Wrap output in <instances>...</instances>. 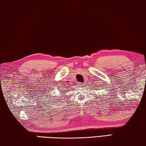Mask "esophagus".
<instances>
[{
  "label": "esophagus",
  "instance_id": "esophagus-1",
  "mask_svg": "<svg viewBox=\"0 0 146 146\" xmlns=\"http://www.w3.org/2000/svg\"><path fill=\"white\" fill-rule=\"evenodd\" d=\"M78 86H82V83L79 82L78 83Z\"/></svg>",
  "mask_w": 146,
  "mask_h": 146
}]
</instances>
